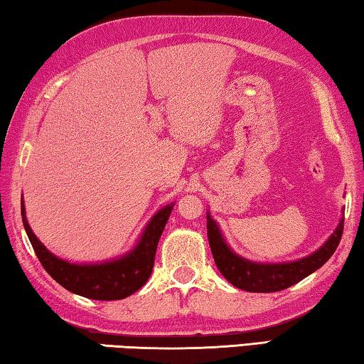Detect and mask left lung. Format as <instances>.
Returning a JSON list of instances; mask_svg holds the SVG:
<instances>
[{
	"label": "left lung",
	"mask_w": 364,
	"mask_h": 364,
	"mask_svg": "<svg viewBox=\"0 0 364 364\" xmlns=\"http://www.w3.org/2000/svg\"><path fill=\"white\" fill-rule=\"evenodd\" d=\"M206 229L214 263L223 276L237 289L253 291V294H269V291L289 289L294 284L303 281L331 258L341 242L343 216L332 235L316 252L303 256L300 259L285 261V263H256L237 255L225 242L221 228L214 221L210 211H206Z\"/></svg>",
	"instance_id": "obj_1"
}]
</instances>
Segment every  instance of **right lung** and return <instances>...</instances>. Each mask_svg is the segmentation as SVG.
<instances>
[{"mask_svg": "<svg viewBox=\"0 0 364 364\" xmlns=\"http://www.w3.org/2000/svg\"><path fill=\"white\" fill-rule=\"evenodd\" d=\"M176 203L161 208L148 221L132 250L112 259L100 263H73L51 253L31 229L26 216L23 198H21V214L23 229L46 272L61 284L65 290L92 300H122L143 287L151 276L154 255L159 237Z\"/></svg>", "mask_w": 364, "mask_h": 364, "instance_id": "1", "label": "right lung"}]
</instances>
